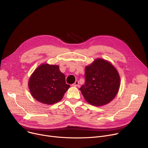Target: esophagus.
<instances>
[{
	"label": "esophagus",
	"instance_id": "obj_1",
	"mask_svg": "<svg viewBox=\"0 0 148 148\" xmlns=\"http://www.w3.org/2000/svg\"><path fill=\"white\" fill-rule=\"evenodd\" d=\"M78 85H79V81L77 80V81H75V82L73 84V86L77 87V86H78Z\"/></svg>",
	"mask_w": 148,
	"mask_h": 148
}]
</instances>
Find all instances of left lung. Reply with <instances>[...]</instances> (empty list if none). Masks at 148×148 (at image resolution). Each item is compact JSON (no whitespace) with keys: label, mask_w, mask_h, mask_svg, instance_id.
Masks as SVG:
<instances>
[{"label":"left lung","mask_w":148,"mask_h":148,"mask_svg":"<svg viewBox=\"0 0 148 148\" xmlns=\"http://www.w3.org/2000/svg\"><path fill=\"white\" fill-rule=\"evenodd\" d=\"M85 84L79 88L86 100L94 106L111 102L116 95L120 86L119 74L107 61L96 59L86 67Z\"/></svg>","instance_id":"obj_1"}]
</instances>
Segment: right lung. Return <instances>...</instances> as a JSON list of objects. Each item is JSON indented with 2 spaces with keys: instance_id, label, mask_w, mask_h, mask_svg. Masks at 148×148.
<instances>
[{
  "instance_id": "1",
  "label": "right lung",
  "mask_w": 148,
  "mask_h": 148,
  "mask_svg": "<svg viewBox=\"0 0 148 148\" xmlns=\"http://www.w3.org/2000/svg\"><path fill=\"white\" fill-rule=\"evenodd\" d=\"M29 88L33 98L45 104L55 103L62 98L70 88L66 77L59 66L43 64L40 65L31 75Z\"/></svg>"
}]
</instances>
